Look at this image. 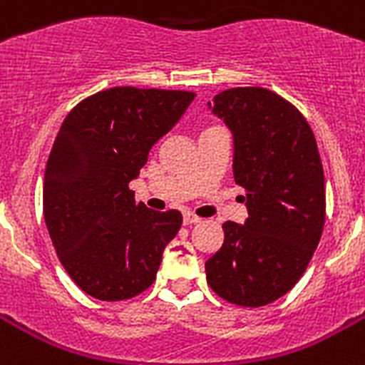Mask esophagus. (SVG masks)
Segmentation results:
<instances>
[{"label": "esophagus", "mask_w": 365, "mask_h": 365, "mask_svg": "<svg viewBox=\"0 0 365 365\" xmlns=\"http://www.w3.org/2000/svg\"><path fill=\"white\" fill-rule=\"evenodd\" d=\"M195 223H200V217L195 215L192 212H183V225H195Z\"/></svg>", "instance_id": "34e87169"}]
</instances>
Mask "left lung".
Returning <instances> with one entry per match:
<instances>
[{
    "label": "left lung",
    "mask_w": 365,
    "mask_h": 365,
    "mask_svg": "<svg viewBox=\"0 0 365 365\" xmlns=\"http://www.w3.org/2000/svg\"><path fill=\"white\" fill-rule=\"evenodd\" d=\"M234 138V180L245 189L244 225L223 223L221 250L206 260L223 300L260 307L298 283L327 219L324 170L309 123L266 88H232L208 103Z\"/></svg>",
    "instance_id": "1"
}]
</instances>
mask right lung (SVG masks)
Listing matches in <instances>:
<instances>
[{"instance_id": "obj_1", "label": "right lung", "mask_w": 365, "mask_h": 365, "mask_svg": "<svg viewBox=\"0 0 365 365\" xmlns=\"http://www.w3.org/2000/svg\"><path fill=\"white\" fill-rule=\"evenodd\" d=\"M192 99V91L121 86L80 101L61 123L44 170L43 212L65 272L86 294L129 300L155 281L182 213L135 202L129 183Z\"/></svg>"}]
</instances>
